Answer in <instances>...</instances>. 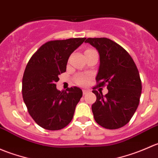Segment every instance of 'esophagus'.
<instances>
[{
    "instance_id": "1",
    "label": "esophagus",
    "mask_w": 158,
    "mask_h": 158,
    "mask_svg": "<svg viewBox=\"0 0 158 158\" xmlns=\"http://www.w3.org/2000/svg\"><path fill=\"white\" fill-rule=\"evenodd\" d=\"M88 92H89V90H86V89H83V90H82V94H83V95H85V94H86Z\"/></svg>"
}]
</instances>
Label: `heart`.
I'll use <instances>...</instances> for the list:
<instances>
[{
    "instance_id": "1",
    "label": "heart",
    "mask_w": 158,
    "mask_h": 158,
    "mask_svg": "<svg viewBox=\"0 0 158 158\" xmlns=\"http://www.w3.org/2000/svg\"><path fill=\"white\" fill-rule=\"evenodd\" d=\"M93 50L92 49H88L85 51V52H89V51ZM91 79V76L87 74H78L75 76L74 82L75 83L79 85H82V86H85L89 83V81Z\"/></svg>"
}]
</instances>
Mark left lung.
Listing matches in <instances>:
<instances>
[{
    "label": "left lung",
    "instance_id": "1",
    "mask_svg": "<svg viewBox=\"0 0 158 158\" xmlns=\"http://www.w3.org/2000/svg\"><path fill=\"white\" fill-rule=\"evenodd\" d=\"M89 43L99 52L100 66L96 86L92 92L96 101L92 106L95 122L107 129L125 126L139 105L141 80L138 68L129 53L119 44L108 38H88ZM106 85V96L96 91Z\"/></svg>",
    "mask_w": 158,
    "mask_h": 158
}]
</instances>
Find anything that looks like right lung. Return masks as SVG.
Here are the masks:
<instances>
[{
  "label": "right lung",
  "mask_w": 158,
  "mask_h": 158,
  "mask_svg": "<svg viewBox=\"0 0 158 158\" xmlns=\"http://www.w3.org/2000/svg\"><path fill=\"white\" fill-rule=\"evenodd\" d=\"M85 38L51 40L33 53L22 80L23 99L38 125L47 130L65 128L73 118L76 105L82 96L78 87L57 90L56 82L66 70L68 59Z\"/></svg>",
  "instance_id": "add662e5"
}]
</instances>
